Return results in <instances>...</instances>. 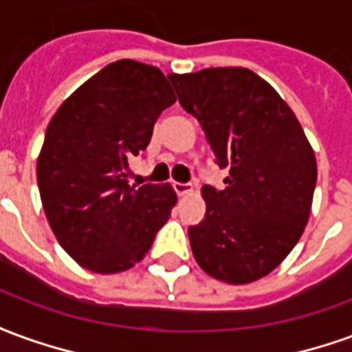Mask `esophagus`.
I'll use <instances>...</instances> for the list:
<instances>
[{
    "label": "esophagus",
    "mask_w": 352,
    "mask_h": 352,
    "mask_svg": "<svg viewBox=\"0 0 352 352\" xmlns=\"http://www.w3.org/2000/svg\"><path fill=\"white\" fill-rule=\"evenodd\" d=\"M173 188L179 196H186L192 192V184L190 183H173Z\"/></svg>",
    "instance_id": "esophagus-1"
}]
</instances>
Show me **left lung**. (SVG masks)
<instances>
[{"label":"left lung","mask_w":352,"mask_h":352,"mask_svg":"<svg viewBox=\"0 0 352 352\" xmlns=\"http://www.w3.org/2000/svg\"><path fill=\"white\" fill-rule=\"evenodd\" d=\"M179 103L198 118L224 190L206 184V219L188 228L199 267L230 285L273 272L302 237L317 162L298 118L264 79L245 67L168 75Z\"/></svg>","instance_id":"1"}]
</instances>
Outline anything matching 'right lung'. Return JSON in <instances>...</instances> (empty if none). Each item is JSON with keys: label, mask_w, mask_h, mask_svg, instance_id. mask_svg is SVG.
<instances>
[{"label": "right lung", "mask_w": 352, "mask_h": 352, "mask_svg": "<svg viewBox=\"0 0 352 352\" xmlns=\"http://www.w3.org/2000/svg\"><path fill=\"white\" fill-rule=\"evenodd\" d=\"M175 94L154 65H105L60 105L37 158L43 209L58 243L82 267L124 272L145 256L175 206L166 184L131 186L130 164Z\"/></svg>", "instance_id": "obj_1"}]
</instances>
